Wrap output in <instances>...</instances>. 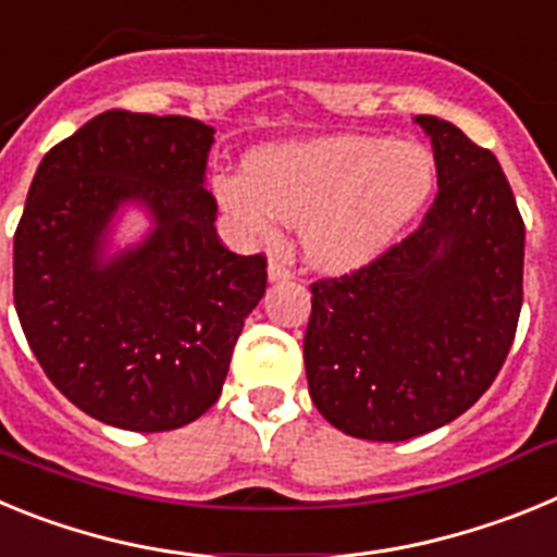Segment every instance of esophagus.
<instances>
[{"mask_svg": "<svg viewBox=\"0 0 557 557\" xmlns=\"http://www.w3.org/2000/svg\"><path fill=\"white\" fill-rule=\"evenodd\" d=\"M268 275L270 282H289V278H293V270H289V264L284 262V259H270Z\"/></svg>", "mask_w": 557, "mask_h": 557, "instance_id": "34e87169", "label": "esophagus"}]
</instances>
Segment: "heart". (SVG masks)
<instances>
[{
    "label": "heart",
    "instance_id": "1",
    "mask_svg": "<svg viewBox=\"0 0 557 557\" xmlns=\"http://www.w3.org/2000/svg\"><path fill=\"white\" fill-rule=\"evenodd\" d=\"M435 164L418 145L376 136H326L270 147L248 175L220 184L239 228L259 243L275 239V218L301 228L314 264L348 270L371 262L430 200Z\"/></svg>",
    "mask_w": 557,
    "mask_h": 557
}]
</instances>
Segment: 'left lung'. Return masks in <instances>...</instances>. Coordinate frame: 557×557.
Returning a JSON list of instances; mask_svg holds the SVG:
<instances>
[{"mask_svg":"<svg viewBox=\"0 0 557 557\" xmlns=\"http://www.w3.org/2000/svg\"><path fill=\"white\" fill-rule=\"evenodd\" d=\"M437 195L373 262L318 278L304 334L309 396L362 441H410L488 391L521 312L524 220L491 150L435 116Z\"/></svg>","mask_w":557,"mask_h":557,"instance_id":"obj_1","label":"left lung"}]
</instances>
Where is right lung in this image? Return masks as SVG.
I'll list each match as a JSON object with an SVG mask.
<instances>
[{
	"label": "right lung",
	"instance_id": "add662e5",
	"mask_svg": "<svg viewBox=\"0 0 557 557\" xmlns=\"http://www.w3.org/2000/svg\"><path fill=\"white\" fill-rule=\"evenodd\" d=\"M214 127L106 111L44 156L13 236V301L49 382L86 416L170 432L223 391L236 337L262 301L268 259L218 236L203 186ZM139 199L157 228L101 262L115 209Z\"/></svg>",
	"mask_w": 557,
	"mask_h": 557
}]
</instances>
